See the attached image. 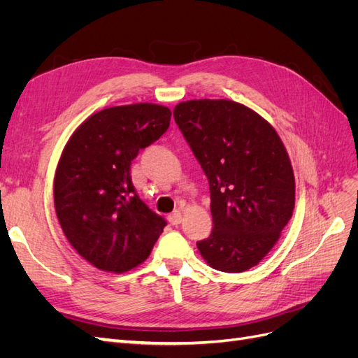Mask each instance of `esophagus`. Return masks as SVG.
Segmentation results:
<instances>
[{"label": "esophagus", "instance_id": "1", "mask_svg": "<svg viewBox=\"0 0 358 358\" xmlns=\"http://www.w3.org/2000/svg\"><path fill=\"white\" fill-rule=\"evenodd\" d=\"M169 222L171 225H179L182 222V213L179 210H176V212H173L171 215H169Z\"/></svg>", "mask_w": 358, "mask_h": 358}]
</instances>
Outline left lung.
Segmentation results:
<instances>
[{
    "label": "left lung",
    "mask_w": 358,
    "mask_h": 358,
    "mask_svg": "<svg viewBox=\"0 0 358 358\" xmlns=\"http://www.w3.org/2000/svg\"><path fill=\"white\" fill-rule=\"evenodd\" d=\"M173 116L209 180L212 233L197 242L213 268L239 273L278 242L294 209V173L278 133L230 100L180 103Z\"/></svg>",
    "instance_id": "1"
}]
</instances>
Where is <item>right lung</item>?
<instances>
[{"label": "right lung", "mask_w": 358, "mask_h": 358, "mask_svg": "<svg viewBox=\"0 0 358 358\" xmlns=\"http://www.w3.org/2000/svg\"><path fill=\"white\" fill-rule=\"evenodd\" d=\"M170 109L140 103L94 113L64 149L53 183L61 229L86 262L122 273L143 263L167 225L140 200L131 162L167 131Z\"/></svg>", "instance_id": "add662e5"}]
</instances>
